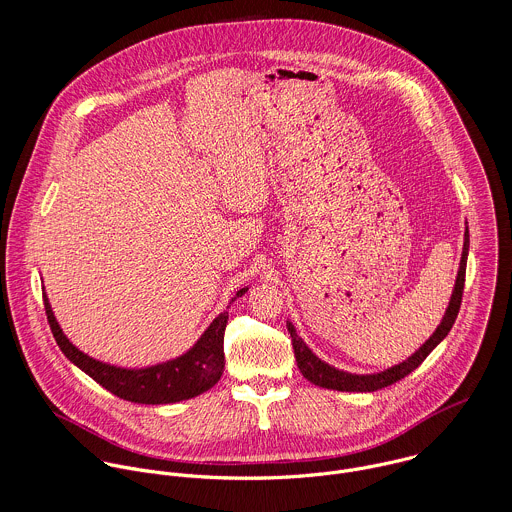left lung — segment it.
Listing matches in <instances>:
<instances>
[{"instance_id": "left-lung-1", "label": "left lung", "mask_w": 512, "mask_h": 512, "mask_svg": "<svg viewBox=\"0 0 512 512\" xmlns=\"http://www.w3.org/2000/svg\"><path fill=\"white\" fill-rule=\"evenodd\" d=\"M467 254H469V230L465 228L463 254H461V262H459V270H457L455 288L451 293L449 305L445 309V315H443L438 329L434 331V335L412 357H408L404 363L390 366V368H386L382 372H376V374H351V372L339 370L335 366L323 363L317 355H313L311 349L303 343V339L295 333L292 323L288 321V331H290V337H292L293 353H295V361H297L299 372L309 382H313L315 386L329 388V390H341V392H374V390L390 386V384L402 380L404 376H408L412 370H416L418 366L422 365L426 361V357L447 337V333L451 331V327L457 319V313H459V307H461V297H463V286H465Z\"/></svg>"}]
</instances>
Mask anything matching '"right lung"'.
<instances>
[{"label": "right lung", "instance_id": "right-lung-1", "mask_svg": "<svg viewBox=\"0 0 512 512\" xmlns=\"http://www.w3.org/2000/svg\"><path fill=\"white\" fill-rule=\"evenodd\" d=\"M248 292V288L238 290L232 301ZM45 313L53 331V337L65 357L84 370L100 386L136 404H173L181 400L195 398L209 388H213L224 370V329L228 321V311H222L219 317L207 327L201 339L181 357L159 363L147 368H122V366L100 363L82 351H78L63 333L61 325L55 319L49 297L43 292Z\"/></svg>", "mask_w": 512, "mask_h": 512}]
</instances>
